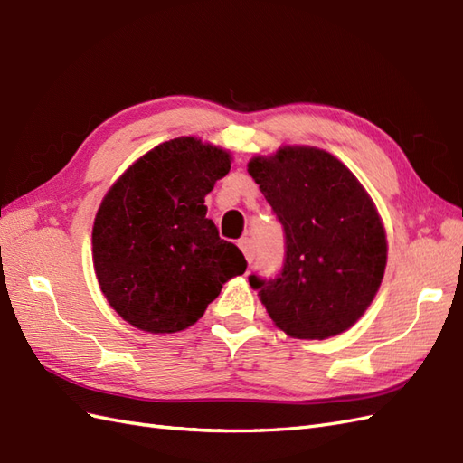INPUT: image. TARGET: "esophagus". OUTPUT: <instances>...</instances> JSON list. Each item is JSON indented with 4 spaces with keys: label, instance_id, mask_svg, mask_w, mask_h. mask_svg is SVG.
<instances>
[{
    "label": "esophagus",
    "instance_id": "34e87169",
    "mask_svg": "<svg viewBox=\"0 0 463 463\" xmlns=\"http://www.w3.org/2000/svg\"><path fill=\"white\" fill-rule=\"evenodd\" d=\"M240 245V249L243 250V255H245V259H247V262H253V259H255V247H253V241L249 240V237H243V240L237 243Z\"/></svg>",
    "mask_w": 463,
    "mask_h": 463
}]
</instances>
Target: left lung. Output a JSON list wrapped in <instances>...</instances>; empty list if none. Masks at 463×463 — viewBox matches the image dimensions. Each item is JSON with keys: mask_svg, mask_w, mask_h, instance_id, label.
<instances>
[{"mask_svg": "<svg viewBox=\"0 0 463 463\" xmlns=\"http://www.w3.org/2000/svg\"><path fill=\"white\" fill-rule=\"evenodd\" d=\"M247 167L286 237L279 274L249 276L274 325L303 340L354 326L381 288L388 253L367 191L338 158L315 146H284Z\"/></svg>", "mask_w": 463, "mask_h": 463, "instance_id": "obj_1", "label": "left lung"}]
</instances>
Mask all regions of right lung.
<instances>
[{
    "instance_id": "obj_1",
    "label": "right lung",
    "mask_w": 463,
    "mask_h": 463,
    "mask_svg": "<svg viewBox=\"0 0 463 463\" xmlns=\"http://www.w3.org/2000/svg\"><path fill=\"white\" fill-rule=\"evenodd\" d=\"M226 150L179 137L125 172L98 208L92 259L98 284L116 313L138 330L172 334L194 325L243 253L220 240L204 197L230 172Z\"/></svg>"
}]
</instances>
